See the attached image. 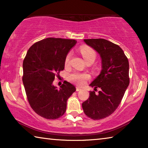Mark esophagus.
<instances>
[{
  "label": "esophagus",
  "instance_id": "obj_1",
  "mask_svg": "<svg viewBox=\"0 0 148 148\" xmlns=\"http://www.w3.org/2000/svg\"><path fill=\"white\" fill-rule=\"evenodd\" d=\"M82 89L80 88L79 87H76V91H81Z\"/></svg>",
  "mask_w": 148,
  "mask_h": 148
}]
</instances>
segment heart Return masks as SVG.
<instances>
[{"label":"heart","mask_w":148,"mask_h":148,"mask_svg":"<svg viewBox=\"0 0 148 148\" xmlns=\"http://www.w3.org/2000/svg\"><path fill=\"white\" fill-rule=\"evenodd\" d=\"M81 53L86 61H92L93 62L97 57V53L93 49L89 47H84L80 50ZM72 56L71 52L66 55L65 58L64 63L65 65H69L70 63V60ZM89 77V75L87 73H79V72H74L69 76V79L71 82L76 84L78 86H83L86 84V80Z\"/></svg>","instance_id":"obj_1"}]
</instances>
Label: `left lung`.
<instances>
[{"mask_svg": "<svg viewBox=\"0 0 148 148\" xmlns=\"http://www.w3.org/2000/svg\"><path fill=\"white\" fill-rule=\"evenodd\" d=\"M88 46L98 52L102 59L100 74L89 85L101 90L89 92V99L82 103L85 114L99 120L113 114L121 102L129 84V64L123 49L107 40L84 39Z\"/></svg>", "mask_w": 148, "mask_h": 148, "instance_id": "1", "label": "left lung"}]
</instances>
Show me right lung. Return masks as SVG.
Masks as SVG:
<instances>
[{
  "label": "right lung",
  "instance_id": "add662e5",
  "mask_svg": "<svg viewBox=\"0 0 148 148\" xmlns=\"http://www.w3.org/2000/svg\"><path fill=\"white\" fill-rule=\"evenodd\" d=\"M72 39L47 38L34 43L29 49L23 62V83L32 110L42 117L56 119L63 115L67 100L76 87L69 82L57 89L53 85L56 76L64 69V61L76 44Z\"/></svg>",
  "mask_w": 148,
  "mask_h": 148
}]
</instances>
